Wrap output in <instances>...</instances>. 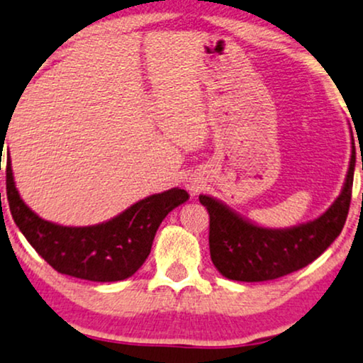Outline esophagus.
Listing matches in <instances>:
<instances>
[{
    "mask_svg": "<svg viewBox=\"0 0 363 363\" xmlns=\"http://www.w3.org/2000/svg\"><path fill=\"white\" fill-rule=\"evenodd\" d=\"M186 187L187 191H191L192 194H196V192H199L201 187H203V181H201L199 177L191 176L189 179H186Z\"/></svg>",
    "mask_w": 363,
    "mask_h": 363,
    "instance_id": "esophagus-1",
    "label": "esophagus"
}]
</instances>
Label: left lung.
<instances>
[{
    "label": "left lung",
    "instance_id": "obj_1",
    "mask_svg": "<svg viewBox=\"0 0 363 363\" xmlns=\"http://www.w3.org/2000/svg\"><path fill=\"white\" fill-rule=\"evenodd\" d=\"M353 171L355 145L352 142L350 166L340 196L320 218L284 229L258 226L221 201L201 194V204L209 213V251L218 272L235 281H268L315 261L337 240L347 221Z\"/></svg>",
    "mask_w": 363,
    "mask_h": 363
}]
</instances>
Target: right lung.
I'll use <instances>...</instances> for the list:
<instances>
[{
  "label": "right lung",
  "instance_id": "add662e5",
  "mask_svg": "<svg viewBox=\"0 0 363 363\" xmlns=\"http://www.w3.org/2000/svg\"><path fill=\"white\" fill-rule=\"evenodd\" d=\"M6 196L16 226L53 269L100 283L132 277L147 259L164 218L189 199L184 189L174 187L132 204L110 221L82 228L60 226L41 219L23 203L13 179L10 152Z\"/></svg>",
  "mask_w": 363,
  "mask_h": 363
}]
</instances>
